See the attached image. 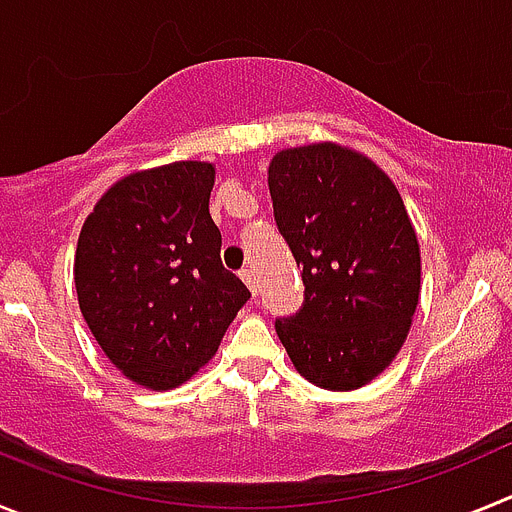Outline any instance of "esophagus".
<instances>
[{
	"mask_svg": "<svg viewBox=\"0 0 512 512\" xmlns=\"http://www.w3.org/2000/svg\"><path fill=\"white\" fill-rule=\"evenodd\" d=\"M241 279L246 282V287L251 289L253 295H256V274H253V269H243L241 271Z\"/></svg>",
	"mask_w": 512,
	"mask_h": 512,
	"instance_id": "1",
	"label": "esophagus"
}]
</instances>
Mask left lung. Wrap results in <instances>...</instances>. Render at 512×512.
Masks as SVG:
<instances>
[{"label":"left lung","instance_id":"1","mask_svg":"<svg viewBox=\"0 0 512 512\" xmlns=\"http://www.w3.org/2000/svg\"><path fill=\"white\" fill-rule=\"evenodd\" d=\"M279 233L302 266L305 305L277 320L297 372L351 392L400 354L420 300V246L395 182L372 158L325 140L269 164Z\"/></svg>","mask_w":512,"mask_h":512}]
</instances>
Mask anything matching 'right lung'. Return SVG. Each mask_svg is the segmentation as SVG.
Returning a JSON list of instances; mask_svg holds the SVG:
<instances>
[{
  "label": "right lung",
  "instance_id": "obj_1",
  "mask_svg": "<svg viewBox=\"0 0 512 512\" xmlns=\"http://www.w3.org/2000/svg\"><path fill=\"white\" fill-rule=\"evenodd\" d=\"M215 164L174 161L122 176L81 225V315L130 382L171 390L215 356L251 292L220 261Z\"/></svg>",
  "mask_w": 512,
  "mask_h": 512
}]
</instances>
